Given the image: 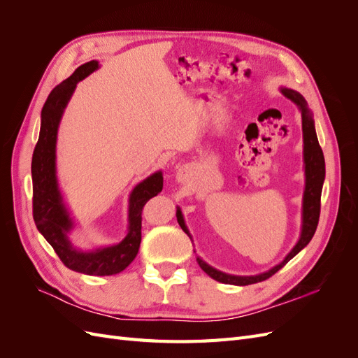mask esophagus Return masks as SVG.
<instances>
[{
    "mask_svg": "<svg viewBox=\"0 0 358 358\" xmlns=\"http://www.w3.org/2000/svg\"><path fill=\"white\" fill-rule=\"evenodd\" d=\"M187 176H188V170L185 169V167H182V169H179V171H178V180L179 182H185L187 180Z\"/></svg>",
    "mask_w": 358,
    "mask_h": 358,
    "instance_id": "esophagus-1",
    "label": "esophagus"
}]
</instances>
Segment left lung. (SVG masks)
Masks as SVG:
<instances>
[{
	"label": "left lung",
	"instance_id": "1",
	"mask_svg": "<svg viewBox=\"0 0 358 358\" xmlns=\"http://www.w3.org/2000/svg\"><path fill=\"white\" fill-rule=\"evenodd\" d=\"M287 99H289L292 103H296L299 106V109L301 112V128H303V158H305V176H306V183H305V194H303V215H301V233H300V239L296 243V246L291 249V252L285 257L282 263H279L273 268L267 270L264 273H259L255 276H236V275H229L220 272V270L213 268L208 263H204L200 257H197V262L200 267L208 273L210 278L222 284H230V285H251L262 282V280L268 279L270 276H273L278 270L282 268L292 257H296L303 248H305L310 239L315 234L318 220H320V210H321V191H322V183L324 178H326V162H324V155H322V149L318 143V137L315 133V125H313V119L312 113L308 107L306 100L303 99V95L299 94L297 91H292L288 88L280 90ZM178 216V222L180 225V229L185 231L189 236V231L187 229L185 222H183V216L180 209L178 208L176 210ZM191 239V236H189Z\"/></svg>",
	"mask_w": 358,
	"mask_h": 358
}]
</instances>
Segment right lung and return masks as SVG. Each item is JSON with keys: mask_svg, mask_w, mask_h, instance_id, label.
<instances>
[{"mask_svg": "<svg viewBox=\"0 0 358 358\" xmlns=\"http://www.w3.org/2000/svg\"><path fill=\"white\" fill-rule=\"evenodd\" d=\"M99 69V61H90L76 69L69 79L52 90L41 109L38 142L31 162L32 175V216L38 231L50 243L64 266L74 272L109 276L122 272L136 258L142 242V210L149 199L162 189L161 171L154 173L129 194L128 233L117 245L82 251L69 239L73 229L70 213L62 201L55 170L57 134L64 109L71 99L76 85Z\"/></svg>", "mask_w": 358, "mask_h": 358, "instance_id": "add662e5", "label": "right lung"}]
</instances>
